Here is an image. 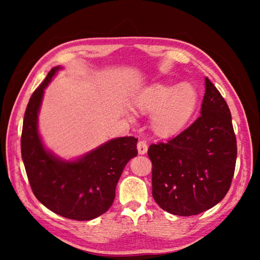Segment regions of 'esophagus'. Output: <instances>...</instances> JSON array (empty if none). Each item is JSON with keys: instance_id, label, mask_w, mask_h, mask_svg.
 Instances as JSON below:
<instances>
[{"instance_id": "1", "label": "esophagus", "mask_w": 260, "mask_h": 260, "mask_svg": "<svg viewBox=\"0 0 260 260\" xmlns=\"http://www.w3.org/2000/svg\"><path fill=\"white\" fill-rule=\"evenodd\" d=\"M147 143L145 141H140L137 144V150H139V154H145L147 152Z\"/></svg>"}]
</instances>
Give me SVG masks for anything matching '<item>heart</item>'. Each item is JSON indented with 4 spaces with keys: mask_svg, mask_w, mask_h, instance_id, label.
<instances>
[{
    "mask_svg": "<svg viewBox=\"0 0 260 260\" xmlns=\"http://www.w3.org/2000/svg\"><path fill=\"white\" fill-rule=\"evenodd\" d=\"M135 105L142 112H156L153 128L157 134L168 136L178 133L190 120L198 105V93L187 84H155L136 96Z\"/></svg>",
    "mask_w": 260,
    "mask_h": 260,
    "instance_id": "1",
    "label": "heart"
}]
</instances>
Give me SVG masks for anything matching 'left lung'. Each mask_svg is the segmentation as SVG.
I'll return each instance as SVG.
<instances>
[{
    "label": "left lung",
    "instance_id": "left-lung-1",
    "mask_svg": "<svg viewBox=\"0 0 260 260\" xmlns=\"http://www.w3.org/2000/svg\"><path fill=\"white\" fill-rule=\"evenodd\" d=\"M147 154L152 194L165 211L183 217L199 214L227 194L237 141L228 105L208 78L201 115L173 139L150 145Z\"/></svg>",
    "mask_w": 260,
    "mask_h": 260
}]
</instances>
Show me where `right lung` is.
I'll return each instance as SVG.
<instances>
[{"label":"right lung","mask_w":260,"mask_h":260,"mask_svg":"<svg viewBox=\"0 0 260 260\" xmlns=\"http://www.w3.org/2000/svg\"><path fill=\"white\" fill-rule=\"evenodd\" d=\"M60 67L52 68L33 91L25 109L21 154L33 194L61 217L85 221L105 213L115 199L127 162L137 155V139L119 137L75 162L60 161L43 147L38 134V112L43 90Z\"/></svg>","instance_id":"add662e5"}]
</instances>
